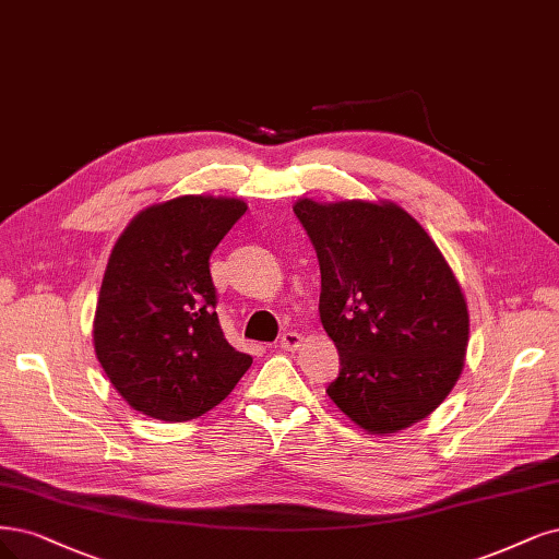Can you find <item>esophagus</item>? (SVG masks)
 Returning <instances> with one entry per match:
<instances>
[{"label":"esophagus","mask_w":559,"mask_h":559,"mask_svg":"<svg viewBox=\"0 0 559 559\" xmlns=\"http://www.w3.org/2000/svg\"><path fill=\"white\" fill-rule=\"evenodd\" d=\"M300 344H302V335L296 333V331H286V333L280 337V346H282V349H286V352L298 349Z\"/></svg>","instance_id":"1"}]
</instances>
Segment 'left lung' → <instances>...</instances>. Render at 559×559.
<instances>
[{"label": "left lung", "mask_w": 559, "mask_h": 559, "mask_svg": "<svg viewBox=\"0 0 559 559\" xmlns=\"http://www.w3.org/2000/svg\"><path fill=\"white\" fill-rule=\"evenodd\" d=\"M294 213L321 267L319 314L340 352L329 397L370 435L430 416L463 372L469 312L439 247L391 201L317 203Z\"/></svg>", "instance_id": "obj_1"}]
</instances>
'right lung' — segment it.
I'll use <instances>...</instances> for the list:
<instances>
[{"label": "right lung", "instance_id": "1", "mask_svg": "<svg viewBox=\"0 0 559 559\" xmlns=\"http://www.w3.org/2000/svg\"><path fill=\"white\" fill-rule=\"evenodd\" d=\"M245 210L240 199L178 197L141 210L112 247L94 352L115 391L150 418L203 416L252 365L222 333L210 277V254Z\"/></svg>", "mask_w": 559, "mask_h": 559}]
</instances>
